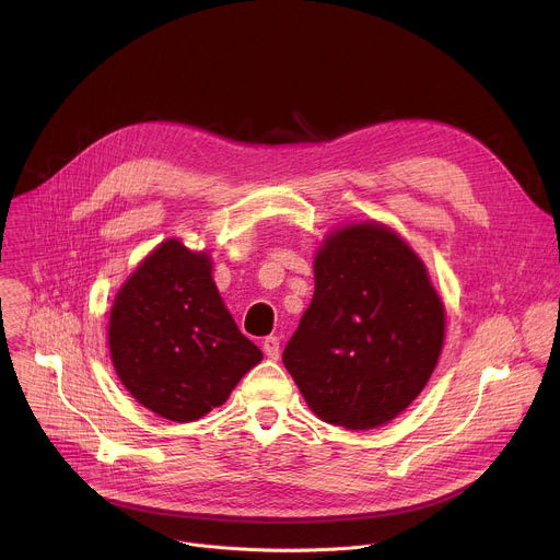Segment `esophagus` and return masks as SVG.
<instances>
[{"instance_id": "1", "label": "esophagus", "mask_w": 560, "mask_h": 560, "mask_svg": "<svg viewBox=\"0 0 560 560\" xmlns=\"http://www.w3.org/2000/svg\"><path fill=\"white\" fill-rule=\"evenodd\" d=\"M264 352L268 359H279V337H266L264 339Z\"/></svg>"}]
</instances>
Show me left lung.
<instances>
[{
	"instance_id": "1",
	"label": "left lung",
	"mask_w": 560,
	"mask_h": 560,
	"mask_svg": "<svg viewBox=\"0 0 560 560\" xmlns=\"http://www.w3.org/2000/svg\"><path fill=\"white\" fill-rule=\"evenodd\" d=\"M443 335V303L412 248L378 223L348 225L314 259V296L283 365L318 419L370 430L421 394Z\"/></svg>"
}]
</instances>
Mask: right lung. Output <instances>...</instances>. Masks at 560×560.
I'll list each match as a JSON object with an SVG mask.
<instances>
[{
	"label": "right lung",
	"instance_id": "add662e5",
	"mask_svg": "<svg viewBox=\"0 0 560 560\" xmlns=\"http://www.w3.org/2000/svg\"><path fill=\"white\" fill-rule=\"evenodd\" d=\"M208 255L159 246L115 296L113 365L141 406L168 421L206 417L264 354L225 310Z\"/></svg>",
	"mask_w": 560,
	"mask_h": 560
}]
</instances>
